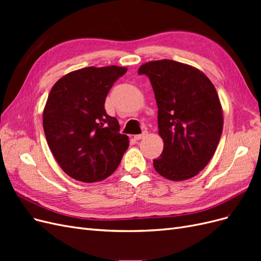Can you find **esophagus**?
<instances>
[{
    "label": "esophagus",
    "instance_id": "obj_1",
    "mask_svg": "<svg viewBox=\"0 0 261 261\" xmlns=\"http://www.w3.org/2000/svg\"><path fill=\"white\" fill-rule=\"evenodd\" d=\"M147 136H148V132L144 130L143 134H140V135H135V136H134V139H135V140H140V139H143V138H145Z\"/></svg>",
    "mask_w": 261,
    "mask_h": 261
}]
</instances>
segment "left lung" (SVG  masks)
Returning a JSON list of instances; mask_svg holds the SVG:
<instances>
[{
    "label": "left lung",
    "instance_id": "left-lung-1",
    "mask_svg": "<svg viewBox=\"0 0 261 261\" xmlns=\"http://www.w3.org/2000/svg\"><path fill=\"white\" fill-rule=\"evenodd\" d=\"M151 83L163 151L153 168L170 180L196 176L215 154L223 129V110L215 86L201 70L173 60L138 69Z\"/></svg>",
    "mask_w": 261,
    "mask_h": 261
}]
</instances>
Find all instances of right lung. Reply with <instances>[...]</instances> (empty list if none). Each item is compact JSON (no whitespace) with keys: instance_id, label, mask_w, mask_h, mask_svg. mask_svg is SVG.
I'll return each instance as SVG.
<instances>
[{"instance_id":"add662e5","label":"right lung","mask_w":261,"mask_h":261,"mask_svg":"<svg viewBox=\"0 0 261 261\" xmlns=\"http://www.w3.org/2000/svg\"><path fill=\"white\" fill-rule=\"evenodd\" d=\"M127 68L85 67L54 84L43 110V129L55 160L68 176L85 183L106 179L117 169L128 137L107 114L106 97Z\"/></svg>"}]
</instances>
